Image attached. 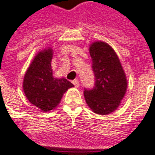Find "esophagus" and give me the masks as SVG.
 I'll return each mask as SVG.
<instances>
[{
    "label": "esophagus",
    "mask_w": 155,
    "mask_h": 155,
    "mask_svg": "<svg viewBox=\"0 0 155 155\" xmlns=\"http://www.w3.org/2000/svg\"><path fill=\"white\" fill-rule=\"evenodd\" d=\"M71 83H72V84L75 86L76 88H78V86H79V82H78V80H73V81H71Z\"/></svg>",
    "instance_id": "esophagus-1"
}]
</instances>
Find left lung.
<instances>
[{
	"instance_id": "obj_1",
	"label": "left lung",
	"mask_w": 155,
	"mask_h": 155,
	"mask_svg": "<svg viewBox=\"0 0 155 155\" xmlns=\"http://www.w3.org/2000/svg\"><path fill=\"white\" fill-rule=\"evenodd\" d=\"M94 86L84 88V98L93 111L107 115L116 110L127 91V82L116 52L108 44L94 42L89 47Z\"/></svg>"
}]
</instances>
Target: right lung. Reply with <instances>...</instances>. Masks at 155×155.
<instances>
[{
	"label": "right lung",
	"instance_id": "obj_1",
	"mask_svg": "<svg viewBox=\"0 0 155 155\" xmlns=\"http://www.w3.org/2000/svg\"><path fill=\"white\" fill-rule=\"evenodd\" d=\"M52 50L40 51L28 68L23 79V91L31 104L43 111L56 107L68 88L73 87L66 78H55L51 69Z\"/></svg>",
	"mask_w": 155,
	"mask_h": 155
}]
</instances>
